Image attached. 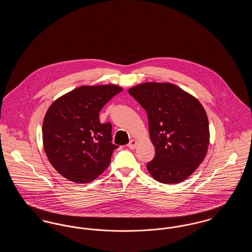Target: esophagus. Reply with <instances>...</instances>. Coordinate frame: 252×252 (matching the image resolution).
I'll return each mask as SVG.
<instances>
[{
	"instance_id": "1",
	"label": "esophagus",
	"mask_w": 252,
	"mask_h": 252,
	"mask_svg": "<svg viewBox=\"0 0 252 252\" xmlns=\"http://www.w3.org/2000/svg\"><path fill=\"white\" fill-rule=\"evenodd\" d=\"M137 141H135V140H131L130 142H129V144H127V146L130 148V149H135L136 148V146H137Z\"/></svg>"
}]
</instances>
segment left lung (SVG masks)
Masks as SVG:
<instances>
[{
	"instance_id": "left-lung-1",
	"label": "left lung",
	"mask_w": 252,
	"mask_h": 252,
	"mask_svg": "<svg viewBox=\"0 0 252 252\" xmlns=\"http://www.w3.org/2000/svg\"><path fill=\"white\" fill-rule=\"evenodd\" d=\"M145 109L156 155L147 170L157 181L174 184L200 165L210 144L209 121L200 102L171 83L147 82L128 90Z\"/></svg>"
}]
</instances>
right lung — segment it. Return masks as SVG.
<instances>
[{"label": "right lung", "instance_id": "1", "mask_svg": "<svg viewBox=\"0 0 252 252\" xmlns=\"http://www.w3.org/2000/svg\"><path fill=\"white\" fill-rule=\"evenodd\" d=\"M122 91L117 85L81 86L49 107L42 125L43 148L62 177L87 183L107 169L119 146L111 143V124H101L99 111Z\"/></svg>", "mask_w": 252, "mask_h": 252}]
</instances>
